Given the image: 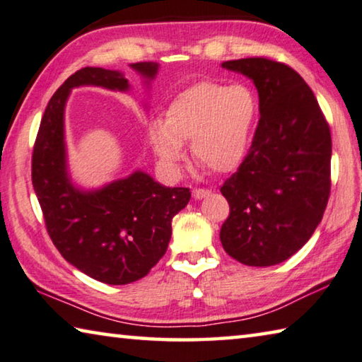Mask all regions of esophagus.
<instances>
[{"mask_svg":"<svg viewBox=\"0 0 362 362\" xmlns=\"http://www.w3.org/2000/svg\"><path fill=\"white\" fill-rule=\"evenodd\" d=\"M210 192H211L210 189H200V187H195L194 191H192V197H194V199H197V200H200V199L206 197V195H209Z\"/></svg>","mask_w":362,"mask_h":362,"instance_id":"34e87169","label":"esophagus"}]
</instances>
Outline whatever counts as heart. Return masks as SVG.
I'll return each mask as SVG.
<instances>
[{
  "mask_svg": "<svg viewBox=\"0 0 362 362\" xmlns=\"http://www.w3.org/2000/svg\"><path fill=\"white\" fill-rule=\"evenodd\" d=\"M257 112V99L245 86L200 81L171 100L165 120L149 122L147 138L170 173L180 171L182 142H191L199 165L211 173H229L244 162Z\"/></svg>",
  "mask_w": 362,
  "mask_h": 362,
  "instance_id": "b5f03b06",
  "label": "heart"
}]
</instances>
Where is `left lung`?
<instances>
[{
    "label": "left lung",
    "mask_w": 362,
    "mask_h": 362,
    "mask_svg": "<svg viewBox=\"0 0 362 362\" xmlns=\"http://www.w3.org/2000/svg\"><path fill=\"white\" fill-rule=\"evenodd\" d=\"M252 78L259 120L244 162L221 186L229 216L220 239L247 266H272L315 233L330 195L332 138L317 99L287 64L247 57L221 64Z\"/></svg>",
    "instance_id": "obj_1"
}]
</instances>
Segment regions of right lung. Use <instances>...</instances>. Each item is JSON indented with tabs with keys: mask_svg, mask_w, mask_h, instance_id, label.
<instances>
[{
	"mask_svg": "<svg viewBox=\"0 0 362 362\" xmlns=\"http://www.w3.org/2000/svg\"><path fill=\"white\" fill-rule=\"evenodd\" d=\"M132 67L147 80L157 62ZM81 85L128 90L117 70L85 67L52 94L41 118L32 153V182L45 224L59 253L99 282L125 286L144 277L168 248L171 220L191 199L187 187H165L136 171L99 191H80L65 167L64 107L70 90Z\"/></svg>",
	"mask_w": 362,
	"mask_h": 362,
	"instance_id": "right-lung-1",
	"label": "right lung"
}]
</instances>
